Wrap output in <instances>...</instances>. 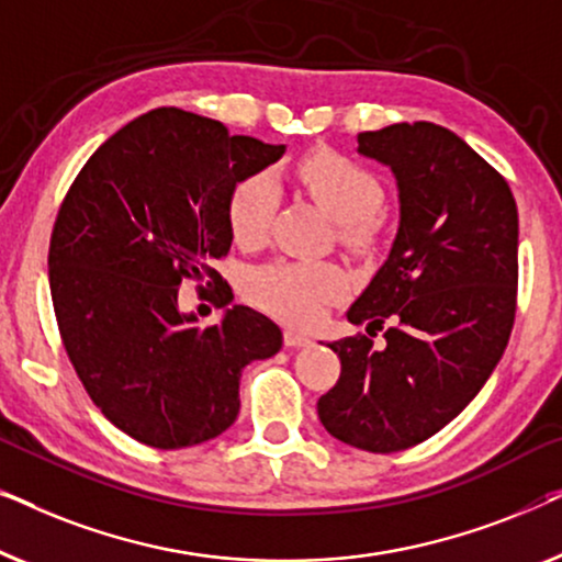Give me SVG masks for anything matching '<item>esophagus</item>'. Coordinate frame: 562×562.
I'll return each instance as SVG.
<instances>
[{
	"label": "esophagus",
	"mask_w": 562,
	"mask_h": 562,
	"mask_svg": "<svg viewBox=\"0 0 562 562\" xmlns=\"http://www.w3.org/2000/svg\"><path fill=\"white\" fill-rule=\"evenodd\" d=\"M310 342H312L310 337L296 333V329H286V333H283V345H286V348H304V345Z\"/></svg>",
	"instance_id": "esophagus-1"
}]
</instances>
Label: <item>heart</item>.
Returning <instances> with one entry per match:
<instances>
[{
	"instance_id": "obj_1",
	"label": "heart",
	"mask_w": 562,
	"mask_h": 562,
	"mask_svg": "<svg viewBox=\"0 0 562 562\" xmlns=\"http://www.w3.org/2000/svg\"><path fill=\"white\" fill-rule=\"evenodd\" d=\"M302 187L337 220L340 237L350 248H368L375 237V212L383 204L379 176L363 164L335 150H314L296 164ZM279 206V183L268 171L240 179L229 191L227 222L235 240L258 243L268 233ZM348 289L342 268L335 263L273 260L245 276V296L260 310L291 325H312L327 304Z\"/></svg>"
}]
</instances>
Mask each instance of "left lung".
<instances>
[{"mask_svg": "<svg viewBox=\"0 0 562 562\" xmlns=\"http://www.w3.org/2000/svg\"><path fill=\"white\" fill-rule=\"evenodd\" d=\"M358 153L396 176L398 220L389 258L348 310L367 335L329 345L340 379L317 414L337 440L368 452L425 442L483 389L517 314L519 214L509 183L456 133L398 122L358 135Z\"/></svg>", "mask_w": 562, "mask_h": 562, "instance_id": "left-lung-1", "label": "left lung"}]
</instances>
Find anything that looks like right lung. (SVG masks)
Segmentation results:
<instances>
[{"label":"right lung","instance_id":"1","mask_svg":"<svg viewBox=\"0 0 562 562\" xmlns=\"http://www.w3.org/2000/svg\"><path fill=\"white\" fill-rule=\"evenodd\" d=\"M283 150L160 106L99 145L68 189L48 250L53 312L91 402L133 440L179 450L222 435L243 368L281 350V329L250 306L199 329L179 286L229 302L214 268L233 245L229 191Z\"/></svg>","mask_w":562,"mask_h":562}]
</instances>
